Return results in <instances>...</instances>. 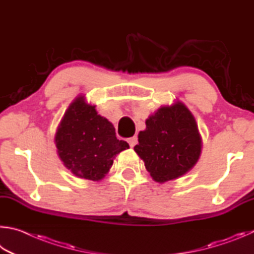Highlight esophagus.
<instances>
[{"label": "esophagus", "mask_w": 254, "mask_h": 254, "mask_svg": "<svg viewBox=\"0 0 254 254\" xmlns=\"http://www.w3.org/2000/svg\"><path fill=\"white\" fill-rule=\"evenodd\" d=\"M127 141H128V144H129L130 147L132 148L137 143H138V138H137V136H134V137H131V138L128 139Z\"/></svg>", "instance_id": "obj_1"}]
</instances>
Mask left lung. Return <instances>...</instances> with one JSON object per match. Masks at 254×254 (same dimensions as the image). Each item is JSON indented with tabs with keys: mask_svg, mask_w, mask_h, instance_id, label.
<instances>
[{
	"mask_svg": "<svg viewBox=\"0 0 254 254\" xmlns=\"http://www.w3.org/2000/svg\"><path fill=\"white\" fill-rule=\"evenodd\" d=\"M134 150L157 183L179 179L197 163L202 138L196 120L182 101L162 106L146 119Z\"/></svg>",
	"mask_w": 254,
	"mask_h": 254,
	"instance_id": "left-lung-1",
	"label": "left lung"
}]
</instances>
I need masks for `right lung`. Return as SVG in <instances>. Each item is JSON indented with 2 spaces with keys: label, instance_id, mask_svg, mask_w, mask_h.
Here are the masks:
<instances>
[{
  "label": "right lung",
  "instance_id": "obj_1",
  "mask_svg": "<svg viewBox=\"0 0 254 254\" xmlns=\"http://www.w3.org/2000/svg\"><path fill=\"white\" fill-rule=\"evenodd\" d=\"M57 152L74 176L99 182L113 166L116 155L129 148L116 137L115 127L98 115L95 105L78 96L71 102L55 136Z\"/></svg>",
  "mask_w": 254,
  "mask_h": 254
}]
</instances>
